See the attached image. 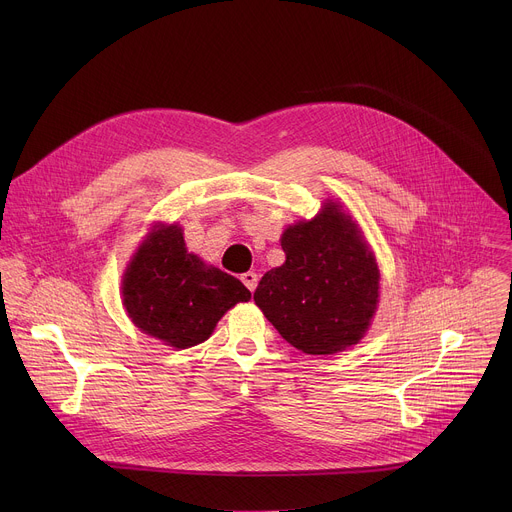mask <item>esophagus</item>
I'll use <instances>...</instances> for the list:
<instances>
[{
  "mask_svg": "<svg viewBox=\"0 0 512 512\" xmlns=\"http://www.w3.org/2000/svg\"><path fill=\"white\" fill-rule=\"evenodd\" d=\"M241 281H243V285H245L249 291H255L259 277H257V273H253V271H247V273H243V275H241Z\"/></svg>",
  "mask_w": 512,
  "mask_h": 512,
  "instance_id": "34e87169",
  "label": "esophagus"
}]
</instances>
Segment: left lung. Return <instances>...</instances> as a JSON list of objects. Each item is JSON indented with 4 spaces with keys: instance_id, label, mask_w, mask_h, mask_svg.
<instances>
[{
    "instance_id": "1",
    "label": "left lung",
    "mask_w": 512,
    "mask_h": 512,
    "mask_svg": "<svg viewBox=\"0 0 512 512\" xmlns=\"http://www.w3.org/2000/svg\"><path fill=\"white\" fill-rule=\"evenodd\" d=\"M285 263L253 294L275 330L306 354H334L367 332L379 302V269L352 218L338 204L289 227Z\"/></svg>"
}]
</instances>
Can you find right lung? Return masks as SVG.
I'll list each match as a JSON object with an SVG mask.
<instances>
[{
  "instance_id": "right-lung-1",
  "label": "right lung",
  "mask_w": 512,
  "mask_h": 512,
  "mask_svg": "<svg viewBox=\"0 0 512 512\" xmlns=\"http://www.w3.org/2000/svg\"><path fill=\"white\" fill-rule=\"evenodd\" d=\"M121 289L131 322L176 348L204 342L229 308L251 300V291L237 277L188 253L176 225L148 235Z\"/></svg>"
}]
</instances>
